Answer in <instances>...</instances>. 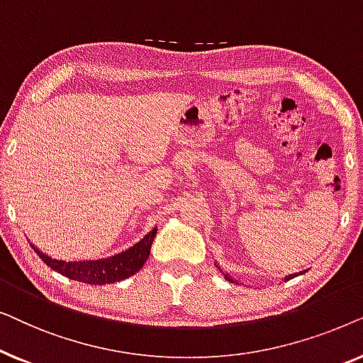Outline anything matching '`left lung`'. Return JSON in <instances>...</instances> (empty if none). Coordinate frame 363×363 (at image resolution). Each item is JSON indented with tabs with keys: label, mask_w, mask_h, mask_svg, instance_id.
<instances>
[{
	"label": "left lung",
	"mask_w": 363,
	"mask_h": 363,
	"mask_svg": "<svg viewBox=\"0 0 363 363\" xmlns=\"http://www.w3.org/2000/svg\"><path fill=\"white\" fill-rule=\"evenodd\" d=\"M215 266L218 267V269H220V271L223 272V274H225V277H226V279H228V281H230V282H235V284H236V282H238V281H236V279H235V277H233L231 274H228V272H226V271H223V267L220 266V262H216V261H215ZM306 271H307V269H306ZM306 271H299V272H296V274H287V276H286V277H284V279H282V281H289V279H292V277H296V276H301V274H304V272H306Z\"/></svg>",
	"instance_id": "obj_1"
}]
</instances>
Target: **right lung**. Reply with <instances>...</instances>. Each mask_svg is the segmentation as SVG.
<instances>
[{"label":"right lung","mask_w":363,"mask_h":363,"mask_svg":"<svg viewBox=\"0 0 363 363\" xmlns=\"http://www.w3.org/2000/svg\"><path fill=\"white\" fill-rule=\"evenodd\" d=\"M157 236V226L152 228L150 233H147L137 245H133L128 250L118 252V255L101 257V259H82V261H64L54 259L46 252H43L38 246H33V250L51 269L57 271L59 274L69 277V279L86 282V284H112L127 279L138 272L145 264L153 240Z\"/></svg>","instance_id":"right-lung-1"}]
</instances>
